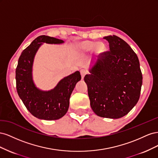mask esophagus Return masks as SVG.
I'll list each match as a JSON object with an SVG mask.
<instances>
[{"mask_svg":"<svg viewBox=\"0 0 158 158\" xmlns=\"http://www.w3.org/2000/svg\"><path fill=\"white\" fill-rule=\"evenodd\" d=\"M88 74V72L84 70V69H82L80 70V74H81V76H82V78H84V76Z\"/></svg>","mask_w":158,"mask_h":158,"instance_id":"1","label":"esophagus"}]
</instances>
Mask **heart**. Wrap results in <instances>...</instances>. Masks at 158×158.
I'll use <instances>...</instances> for the list:
<instances>
[{"instance_id": "1", "label": "heart", "mask_w": 158, "mask_h": 158, "mask_svg": "<svg viewBox=\"0 0 158 158\" xmlns=\"http://www.w3.org/2000/svg\"><path fill=\"white\" fill-rule=\"evenodd\" d=\"M97 47V49L99 51L102 52L105 50V47L103 45L99 44H98L97 42L94 41H85L81 44V48L85 51H89L94 49L95 47Z\"/></svg>"}]
</instances>
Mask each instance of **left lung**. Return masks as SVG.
Instances as JSON below:
<instances>
[{
  "label": "left lung",
  "instance_id": "1",
  "mask_svg": "<svg viewBox=\"0 0 158 158\" xmlns=\"http://www.w3.org/2000/svg\"><path fill=\"white\" fill-rule=\"evenodd\" d=\"M104 39L110 50L99 54L84 81L94 112L102 117L118 118L137 103L142 74L138 56L127 42L114 35Z\"/></svg>",
  "mask_w": 158,
  "mask_h": 158
}]
</instances>
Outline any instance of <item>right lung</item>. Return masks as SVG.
Masks as SVG:
<instances>
[{"mask_svg":"<svg viewBox=\"0 0 158 158\" xmlns=\"http://www.w3.org/2000/svg\"><path fill=\"white\" fill-rule=\"evenodd\" d=\"M64 41L47 35H40L22 52L16 69V89L19 97L33 116L47 121L63 117L69 107L70 95L76 84L81 79L80 72L61 80L49 92L37 89L32 80V65L34 56L42 43L59 44Z\"/></svg>","mask_w":158,"mask_h":158,"instance_id":"1","label":"right lung"}]
</instances>
